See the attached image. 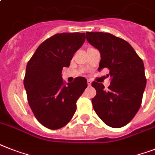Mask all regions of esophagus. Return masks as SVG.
Here are the masks:
<instances>
[{
  "instance_id": "obj_1",
  "label": "esophagus",
  "mask_w": 155,
  "mask_h": 155,
  "mask_svg": "<svg viewBox=\"0 0 155 155\" xmlns=\"http://www.w3.org/2000/svg\"><path fill=\"white\" fill-rule=\"evenodd\" d=\"M87 84H88V86H91V80H87Z\"/></svg>"
}]
</instances>
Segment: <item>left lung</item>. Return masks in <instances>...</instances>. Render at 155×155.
I'll list each match as a JSON object with an SVG mask.
<instances>
[{"instance_id": "1", "label": "left lung", "mask_w": 155, "mask_h": 155, "mask_svg": "<svg viewBox=\"0 0 155 155\" xmlns=\"http://www.w3.org/2000/svg\"><path fill=\"white\" fill-rule=\"evenodd\" d=\"M87 40L100 51L99 71L109 70L110 85L93 81L96 95L91 99L95 113L105 124L119 128L130 122L140 108L146 79L144 64L130 45L107 32L86 33Z\"/></svg>"}]
</instances>
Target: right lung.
Returning a JSON list of instances; mask_svg holds the SVG:
<instances>
[{
    "mask_svg": "<svg viewBox=\"0 0 155 155\" xmlns=\"http://www.w3.org/2000/svg\"><path fill=\"white\" fill-rule=\"evenodd\" d=\"M85 38V33L80 32L56 34L44 41L28 62L24 79L28 102L36 119L48 129L69 123L87 87L84 77L64 85L61 75Z\"/></svg>",
    "mask_w": 155,
    "mask_h": 155,
    "instance_id": "obj_1",
    "label": "right lung"
}]
</instances>
